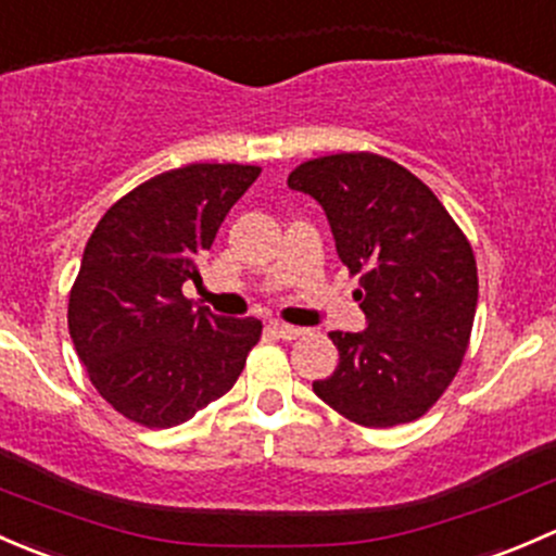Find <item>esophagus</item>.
Wrapping results in <instances>:
<instances>
[{"label":"esophagus","mask_w":556,"mask_h":556,"mask_svg":"<svg viewBox=\"0 0 556 556\" xmlns=\"http://www.w3.org/2000/svg\"><path fill=\"white\" fill-rule=\"evenodd\" d=\"M268 328H271L274 336H279V339H285V341H293L304 333V330L295 328V325H285V323H271Z\"/></svg>","instance_id":"1"}]
</instances>
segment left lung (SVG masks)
Returning <instances> with one entry per match:
<instances>
[{
    "label": "left lung",
    "instance_id": "left-lung-1",
    "mask_svg": "<svg viewBox=\"0 0 556 556\" xmlns=\"http://www.w3.org/2000/svg\"><path fill=\"white\" fill-rule=\"evenodd\" d=\"M288 185L323 204L368 319L363 333H328L339 366L314 392L363 428L414 422L468 352L479 301L473 247L433 190L384 155L304 161Z\"/></svg>",
    "mask_w": 556,
    "mask_h": 556
}]
</instances>
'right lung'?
I'll return each instance as SVG.
<instances>
[{
  "mask_svg": "<svg viewBox=\"0 0 556 556\" xmlns=\"http://www.w3.org/2000/svg\"><path fill=\"white\" fill-rule=\"evenodd\" d=\"M261 166L188 164L117 199L83 252L70 336L99 395L131 422L174 428L237 384L261 319L217 317L182 295Z\"/></svg>",
  "mask_w": 556,
  "mask_h": 556,
  "instance_id": "right-lung-1",
  "label": "right lung"
}]
</instances>
